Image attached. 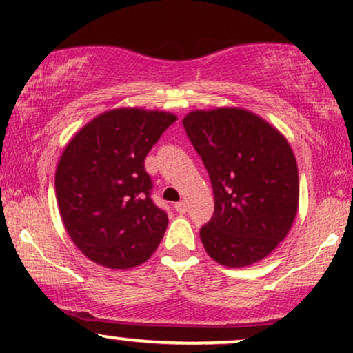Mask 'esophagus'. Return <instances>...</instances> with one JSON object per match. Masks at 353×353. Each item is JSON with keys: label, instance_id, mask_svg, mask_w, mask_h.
Masks as SVG:
<instances>
[{"label": "esophagus", "instance_id": "esophagus-1", "mask_svg": "<svg viewBox=\"0 0 353 353\" xmlns=\"http://www.w3.org/2000/svg\"><path fill=\"white\" fill-rule=\"evenodd\" d=\"M174 209H176L179 214H185V212H188V204H185L184 201L176 202V204H174Z\"/></svg>", "mask_w": 353, "mask_h": 353}]
</instances>
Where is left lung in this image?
Returning <instances> with one entry per match:
<instances>
[{
	"mask_svg": "<svg viewBox=\"0 0 353 353\" xmlns=\"http://www.w3.org/2000/svg\"><path fill=\"white\" fill-rule=\"evenodd\" d=\"M182 124L214 190V214L201 228L205 252L225 267L262 261L297 214L299 171L289 143L237 108L192 111Z\"/></svg>",
	"mask_w": 353,
	"mask_h": 353,
	"instance_id": "obj_1",
	"label": "left lung"
}]
</instances>
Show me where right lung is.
I'll list each match as a JSON object with an SVG mask.
<instances>
[{"label":"right lung","mask_w":353,"mask_h":353,"mask_svg":"<svg viewBox=\"0 0 353 353\" xmlns=\"http://www.w3.org/2000/svg\"><path fill=\"white\" fill-rule=\"evenodd\" d=\"M177 117L123 108L99 114L70 141L56 169V199L76 247L108 269H131L163 241L168 214L154 204L144 159Z\"/></svg>","instance_id":"right-lung-1"}]
</instances>
